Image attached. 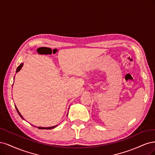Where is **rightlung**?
<instances>
[{
  "label": "right lung",
  "instance_id": "1",
  "mask_svg": "<svg viewBox=\"0 0 155 155\" xmlns=\"http://www.w3.org/2000/svg\"><path fill=\"white\" fill-rule=\"evenodd\" d=\"M23 63H22V64H21L19 65V66L17 67V70H16V73H17V72H18L20 70H21V68H22V67L23 66ZM14 79H15V77H14ZM15 107H16V109H17V113H18V114H19V116L21 117L23 120H24V118H23V117L21 115V114L20 113V112L18 111V109L17 108V107L15 106ZM57 125H56V126H52V127H38V129H53V128H54L55 127H57Z\"/></svg>",
  "mask_w": 155,
  "mask_h": 155
}]
</instances>
